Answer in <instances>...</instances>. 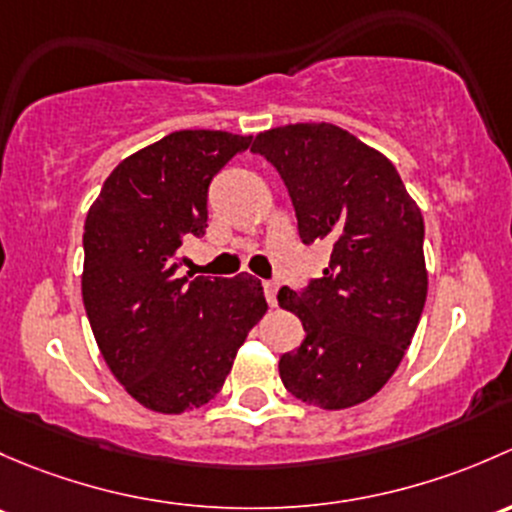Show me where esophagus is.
I'll list each match as a JSON object with an SVG mask.
<instances>
[{"label": "esophagus", "mask_w": 512, "mask_h": 512, "mask_svg": "<svg viewBox=\"0 0 512 512\" xmlns=\"http://www.w3.org/2000/svg\"><path fill=\"white\" fill-rule=\"evenodd\" d=\"M263 293H266V300H268V305H271V308H276V303H278V298H276V293H278V283H263Z\"/></svg>", "instance_id": "1"}]
</instances>
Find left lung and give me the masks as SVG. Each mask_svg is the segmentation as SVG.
Wrapping results in <instances>:
<instances>
[{"label":"left lung","instance_id":"1","mask_svg":"<svg viewBox=\"0 0 512 512\" xmlns=\"http://www.w3.org/2000/svg\"><path fill=\"white\" fill-rule=\"evenodd\" d=\"M251 150L281 172L303 244L333 249L308 291H278L305 330L278 372L300 402L357 407L397 372L424 310L421 209L382 152L333 123L263 130Z\"/></svg>","mask_w":512,"mask_h":512}]
</instances>
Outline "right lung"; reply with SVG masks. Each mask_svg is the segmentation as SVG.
<instances>
[{"label":"right lung","instance_id":"1","mask_svg":"<svg viewBox=\"0 0 512 512\" xmlns=\"http://www.w3.org/2000/svg\"><path fill=\"white\" fill-rule=\"evenodd\" d=\"M251 135L177 130L125 157L83 226L81 291L98 350L142 407L212 402L266 313L261 281L177 276L182 239L207 231V189Z\"/></svg>","mask_w":512,"mask_h":512}]
</instances>
